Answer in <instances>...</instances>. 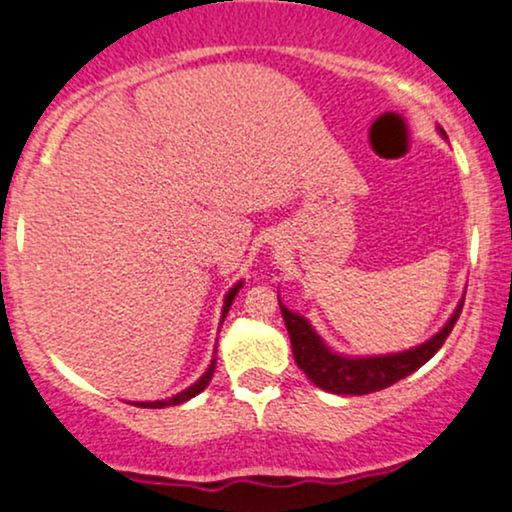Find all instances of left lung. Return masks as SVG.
Wrapping results in <instances>:
<instances>
[{"mask_svg":"<svg viewBox=\"0 0 512 512\" xmlns=\"http://www.w3.org/2000/svg\"><path fill=\"white\" fill-rule=\"evenodd\" d=\"M462 305L464 301L457 305L448 325L436 337L428 339L426 344L416 346L411 351H402V354L370 358H344L332 354L320 342V337L313 332V327L308 325L305 317L291 313L284 305H281V315H284L286 330H289L291 337L293 358H296L298 368L308 375L310 383H315L325 392H334V395H370V392H378L395 385L397 380L407 378L414 370L424 366L426 361H431L433 354L445 344L452 327H455L457 317L462 313Z\"/></svg>","mask_w":512,"mask_h":512,"instance_id":"8db88e82","label":"left lung"}]
</instances>
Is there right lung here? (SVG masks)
<instances>
[{"label": "right lung", "mask_w": 512, "mask_h": 512, "mask_svg": "<svg viewBox=\"0 0 512 512\" xmlns=\"http://www.w3.org/2000/svg\"><path fill=\"white\" fill-rule=\"evenodd\" d=\"M238 289H240V284L236 286V289H231V293H228V296H226V305H223V317H226L228 308H231V303H233V298H236ZM211 375H214V363H211V366L207 368V373H204L202 378H199L195 385H192V387H187V390H185V392H180V395H175V397H170V399H163V402H142V404H139V407H149V409H163V407H173V404H182V402H187V399H190V397H195V395H199V392H202L204 387L209 385Z\"/></svg>", "instance_id": "obj_1"}]
</instances>
